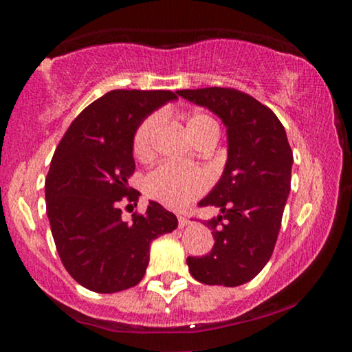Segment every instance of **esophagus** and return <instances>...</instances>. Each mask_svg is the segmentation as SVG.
<instances>
[{
  "label": "esophagus",
  "instance_id": "esophagus-1",
  "mask_svg": "<svg viewBox=\"0 0 352 352\" xmlns=\"http://www.w3.org/2000/svg\"><path fill=\"white\" fill-rule=\"evenodd\" d=\"M177 218H179V227H180V228L187 227V225L190 223V220H188L187 217H184V215H179V217H177Z\"/></svg>",
  "mask_w": 352,
  "mask_h": 352
}]
</instances>
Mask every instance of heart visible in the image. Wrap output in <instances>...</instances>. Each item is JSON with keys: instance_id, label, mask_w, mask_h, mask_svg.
<instances>
[{"instance_id": "heart-1", "label": "heart", "mask_w": 352, "mask_h": 352, "mask_svg": "<svg viewBox=\"0 0 352 352\" xmlns=\"http://www.w3.org/2000/svg\"><path fill=\"white\" fill-rule=\"evenodd\" d=\"M160 125H162V116L159 112L147 116L139 124V127L135 129L134 140H132L135 157L148 159L152 155L153 140L159 134ZM212 127H218L215 120L201 112L190 116L187 120V131L192 139ZM142 187L144 193L151 200L167 208L182 210L199 199L208 188V177L207 173L199 170H184L175 165L162 164L144 177Z\"/></svg>"}]
</instances>
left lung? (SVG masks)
I'll list each match as a JSON object with an SVG mask.
<instances>
[{
	"label": "left lung",
	"instance_id": "8db88e82",
	"mask_svg": "<svg viewBox=\"0 0 352 352\" xmlns=\"http://www.w3.org/2000/svg\"><path fill=\"white\" fill-rule=\"evenodd\" d=\"M177 94L215 112L228 134L223 175L199 204L220 208L221 215L205 221L215 245L205 256L187 258L190 274L205 285L240 286L272 258L292 188V147L272 109L246 92L205 87Z\"/></svg>",
	"mask_w": 352,
	"mask_h": 352
}]
</instances>
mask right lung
Listing matches in <instances>:
<instances>
[{
    "mask_svg": "<svg viewBox=\"0 0 352 352\" xmlns=\"http://www.w3.org/2000/svg\"><path fill=\"white\" fill-rule=\"evenodd\" d=\"M177 99L172 91L116 89L72 120L46 177V212L67 273L96 293H117L144 278L148 248L179 221L157 201L122 220L119 201H137L132 140L152 111Z\"/></svg>",
    "mask_w": 352,
    "mask_h": 352,
    "instance_id": "obj_1",
    "label": "right lung"
}]
</instances>
